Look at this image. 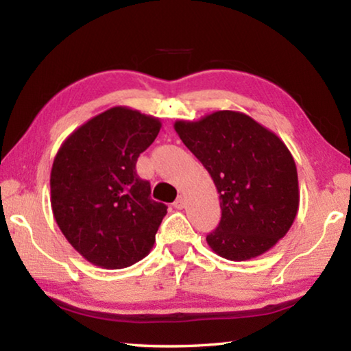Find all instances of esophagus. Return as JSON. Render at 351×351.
<instances>
[{
  "label": "esophagus",
  "instance_id": "esophagus-1",
  "mask_svg": "<svg viewBox=\"0 0 351 351\" xmlns=\"http://www.w3.org/2000/svg\"><path fill=\"white\" fill-rule=\"evenodd\" d=\"M175 207L176 209H184V207H186V198L178 197V199L175 201Z\"/></svg>",
  "mask_w": 351,
  "mask_h": 351
}]
</instances>
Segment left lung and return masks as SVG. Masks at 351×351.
Here are the masks:
<instances>
[{"label": "left lung", "mask_w": 351, "mask_h": 351, "mask_svg": "<svg viewBox=\"0 0 351 351\" xmlns=\"http://www.w3.org/2000/svg\"><path fill=\"white\" fill-rule=\"evenodd\" d=\"M175 132L209 171L221 219L207 235L219 257L245 261L274 247L299 210L295 162L278 136L240 111L176 121Z\"/></svg>", "instance_id": "1"}]
</instances>
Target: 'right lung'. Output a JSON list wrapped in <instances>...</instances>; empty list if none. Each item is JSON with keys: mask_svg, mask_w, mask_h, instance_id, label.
<instances>
[{"mask_svg": "<svg viewBox=\"0 0 351 351\" xmlns=\"http://www.w3.org/2000/svg\"><path fill=\"white\" fill-rule=\"evenodd\" d=\"M158 117L112 106L74 130L52 162L51 207L64 239L104 269L150 254L167 207L150 198L136 161L161 130Z\"/></svg>", "mask_w": 351, "mask_h": 351, "instance_id": "obj_1", "label": "right lung"}]
</instances>
